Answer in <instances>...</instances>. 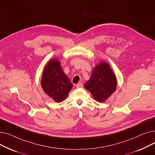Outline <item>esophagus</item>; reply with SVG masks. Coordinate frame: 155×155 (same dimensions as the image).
Instances as JSON below:
<instances>
[{
    "label": "esophagus",
    "instance_id": "obj_1",
    "mask_svg": "<svg viewBox=\"0 0 155 155\" xmlns=\"http://www.w3.org/2000/svg\"><path fill=\"white\" fill-rule=\"evenodd\" d=\"M76 87L77 88H82V87H83V84L82 83H78L77 84H76Z\"/></svg>",
    "mask_w": 155,
    "mask_h": 155
}]
</instances>
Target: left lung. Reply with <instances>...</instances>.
I'll use <instances>...</instances> for the list:
<instances>
[{"label": "left lung", "instance_id": "1", "mask_svg": "<svg viewBox=\"0 0 155 155\" xmlns=\"http://www.w3.org/2000/svg\"><path fill=\"white\" fill-rule=\"evenodd\" d=\"M117 82L116 76L110 64L102 61L94 67L91 78L84 87L92 94L95 101L104 102L116 91Z\"/></svg>", "mask_w": 155, "mask_h": 155}]
</instances>
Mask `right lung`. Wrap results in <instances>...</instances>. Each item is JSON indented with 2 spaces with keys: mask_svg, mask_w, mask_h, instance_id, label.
Returning a JSON list of instances; mask_svg holds the SVG:
<instances>
[{
  "mask_svg": "<svg viewBox=\"0 0 155 155\" xmlns=\"http://www.w3.org/2000/svg\"><path fill=\"white\" fill-rule=\"evenodd\" d=\"M43 91L56 102L66 99L73 84L63 72L60 61L53 58L45 66L41 80Z\"/></svg>",
  "mask_w": 155,
  "mask_h": 155,
  "instance_id": "right-lung-1",
  "label": "right lung"
}]
</instances>
